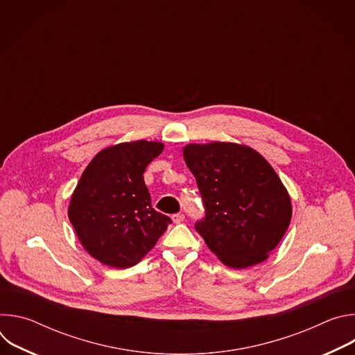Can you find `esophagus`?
<instances>
[{
  "label": "esophagus",
  "mask_w": 355,
  "mask_h": 355,
  "mask_svg": "<svg viewBox=\"0 0 355 355\" xmlns=\"http://www.w3.org/2000/svg\"><path fill=\"white\" fill-rule=\"evenodd\" d=\"M184 215L182 214H175V215H173V222L174 223H181L182 220H184Z\"/></svg>",
  "instance_id": "1"
}]
</instances>
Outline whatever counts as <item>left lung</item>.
Instances as JSON below:
<instances>
[{
  "mask_svg": "<svg viewBox=\"0 0 355 355\" xmlns=\"http://www.w3.org/2000/svg\"><path fill=\"white\" fill-rule=\"evenodd\" d=\"M205 207L196 232L227 267L268 259L292 218L291 198L271 164L244 144L214 141L184 147Z\"/></svg>",
  "mask_w": 355,
  "mask_h": 355,
  "instance_id": "left-lung-1",
  "label": "left lung"
}]
</instances>
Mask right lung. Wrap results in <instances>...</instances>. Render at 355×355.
I'll use <instances>...</instances> for the list:
<instances>
[{
	"label": "right lung",
	"mask_w": 355,
	"mask_h": 355,
	"mask_svg": "<svg viewBox=\"0 0 355 355\" xmlns=\"http://www.w3.org/2000/svg\"><path fill=\"white\" fill-rule=\"evenodd\" d=\"M164 148L136 140L101 150L84 170L69 205L80 243L114 268L137 264L167 230L171 219L151 208L143 173Z\"/></svg>",
	"instance_id": "right-lung-1"
}]
</instances>
